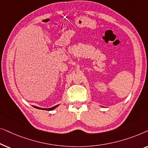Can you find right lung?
Instances as JSON below:
<instances>
[{"label":"right lung","instance_id":"right-lung-1","mask_svg":"<svg viewBox=\"0 0 148 148\" xmlns=\"http://www.w3.org/2000/svg\"><path fill=\"white\" fill-rule=\"evenodd\" d=\"M60 104H58V105H56V106H54L53 107H51V108H40V107H38V106H33V107L36 108H38V109H40V110H53L54 109H55L56 108H57V107L59 106Z\"/></svg>","mask_w":148,"mask_h":148}]
</instances>
